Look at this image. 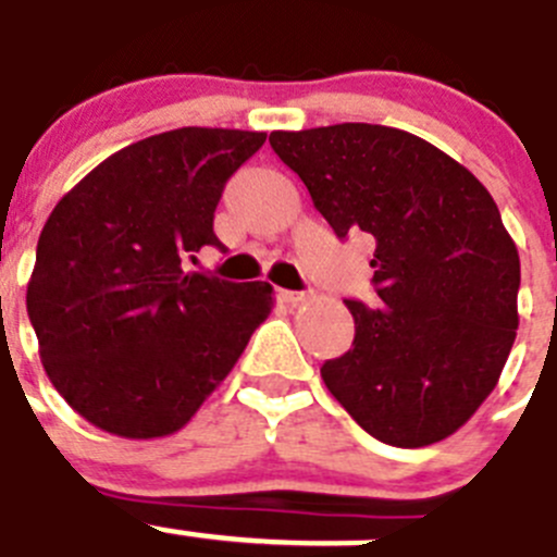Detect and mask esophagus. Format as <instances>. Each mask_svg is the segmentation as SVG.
Returning <instances> with one entry per match:
<instances>
[{"label":"esophagus","instance_id":"esophagus-1","mask_svg":"<svg viewBox=\"0 0 557 557\" xmlns=\"http://www.w3.org/2000/svg\"><path fill=\"white\" fill-rule=\"evenodd\" d=\"M277 297L280 302H285V306H299V302H306V294L302 292H285V288H280Z\"/></svg>","mask_w":557,"mask_h":557}]
</instances>
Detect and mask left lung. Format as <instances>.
<instances>
[{"instance_id": "obj_1", "label": "left lung", "mask_w": 557, "mask_h": 557, "mask_svg": "<svg viewBox=\"0 0 557 557\" xmlns=\"http://www.w3.org/2000/svg\"><path fill=\"white\" fill-rule=\"evenodd\" d=\"M338 238L372 240L375 306L347 299L352 347L322 381L381 443L432 446L493 393L519 331V249L480 178L400 128L272 132Z\"/></svg>"}]
</instances>
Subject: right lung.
I'll use <instances>...</instances> for the list:
<instances>
[{"label": "right lung", "mask_w": 557, "mask_h": 557, "mask_svg": "<svg viewBox=\"0 0 557 557\" xmlns=\"http://www.w3.org/2000/svg\"><path fill=\"white\" fill-rule=\"evenodd\" d=\"M263 132L176 128L86 173L50 212L27 313L61 398L103 432H178L272 313L269 283L185 272L212 232L226 178Z\"/></svg>", "instance_id": "obj_1"}]
</instances>
